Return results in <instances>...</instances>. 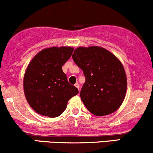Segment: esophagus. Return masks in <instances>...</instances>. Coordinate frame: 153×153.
Masks as SVG:
<instances>
[{"instance_id": "obj_1", "label": "esophagus", "mask_w": 153, "mask_h": 153, "mask_svg": "<svg viewBox=\"0 0 153 153\" xmlns=\"http://www.w3.org/2000/svg\"><path fill=\"white\" fill-rule=\"evenodd\" d=\"M75 86L78 89V91H80V85H79V83H78V82H76V83L75 84Z\"/></svg>"}]
</instances>
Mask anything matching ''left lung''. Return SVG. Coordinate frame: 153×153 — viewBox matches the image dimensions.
Returning <instances> with one entry per match:
<instances>
[{
  "mask_svg": "<svg viewBox=\"0 0 153 153\" xmlns=\"http://www.w3.org/2000/svg\"><path fill=\"white\" fill-rule=\"evenodd\" d=\"M72 57L85 76L80 96L88 110L101 117L118 109L127 91V77L120 61L99 47H78Z\"/></svg>",
  "mask_w": 153,
  "mask_h": 153,
  "instance_id": "8db88e82",
  "label": "left lung"
}]
</instances>
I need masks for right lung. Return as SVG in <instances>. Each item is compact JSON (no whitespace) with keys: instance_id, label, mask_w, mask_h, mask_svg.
<instances>
[{"instance_id":"right-lung-1","label":"right lung","mask_w":153,"mask_h":153,"mask_svg":"<svg viewBox=\"0 0 153 153\" xmlns=\"http://www.w3.org/2000/svg\"><path fill=\"white\" fill-rule=\"evenodd\" d=\"M73 52L68 47L45 49L29 63L24 78V94L36 113L54 118L65 110L78 90L68 81L62 67Z\"/></svg>"}]
</instances>
